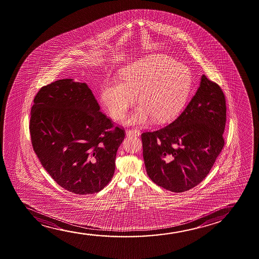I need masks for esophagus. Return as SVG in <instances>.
I'll return each instance as SVG.
<instances>
[{
    "instance_id": "1",
    "label": "esophagus",
    "mask_w": 259,
    "mask_h": 259,
    "mask_svg": "<svg viewBox=\"0 0 259 259\" xmlns=\"http://www.w3.org/2000/svg\"><path fill=\"white\" fill-rule=\"evenodd\" d=\"M126 135L127 136H139L140 135V132L137 130H127L126 132Z\"/></svg>"
}]
</instances>
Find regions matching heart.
I'll use <instances>...</instances> for the list:
<instances>
[{
  "label": "heart",
  "instance_id": "1",
  "mask_svg": "<svg viewBox=\"0 0 259 259\" xmlns=\"http://www.w3.org/2000/svg\"><path fill=\"white\" fill-rule=\"evenodd\" d=\"M192 86L187 66L168 55L157 53L127 65L120 80H106L101 99L110 115L122 119L135 102L139 106L126 123L140 125L151 118L163 122L175 116L186 104Z\"/></svg>",
  "mask_w": 259,
  "mask_h": 259
}]
</instances>
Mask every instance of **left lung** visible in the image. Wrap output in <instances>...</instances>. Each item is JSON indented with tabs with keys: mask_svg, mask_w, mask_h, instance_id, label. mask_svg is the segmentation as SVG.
<instances>
[{
	"mask_svg": "<svg viewBox=\"0 0 259 259\" xmlns=\"http://www.w3.org/2000/svg\"><path fill=\"white\" fill-rule=\"evenodd\" d=\"M226 122L222 90L202 75L200 87L178 118L141 135L148 177L174 193H183L199 185L222 151Z\"/></svg>",
	"mask_w": 259,
	"mask_h": 259,
	"instance_id": "obj_1",
	"label": "left lung"
}]
</instances>
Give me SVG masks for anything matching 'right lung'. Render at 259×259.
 Returning <instances> with one entry per match:
<instances>
[{"label":"right lung","instance_id":"add662e5","mask_svg":"<svg viewBox=\"0 0 259 259\" xmlns=\"http://www.w3.org/2000/svg\"><path fill=\"white\" fill-rule=\"evenodd\" d=\"M85 82L56 80L41 88L31 109L30 134L42 167L76 194L98 193L110 182L124 130L99 111Z\"/></svg>","mask_w":259,"mask_h":259}]
</instances>
